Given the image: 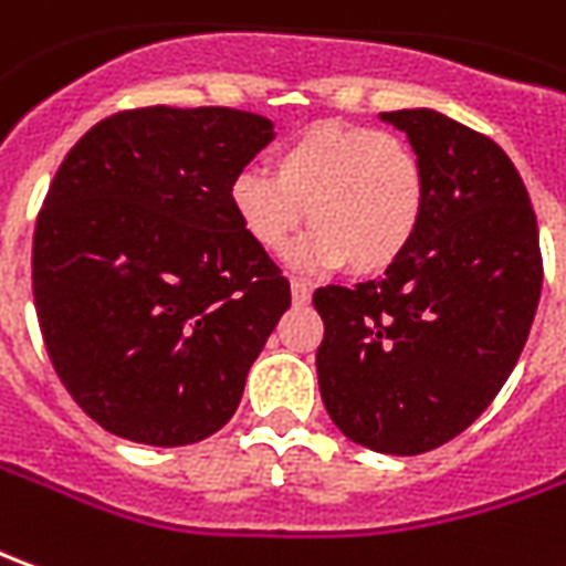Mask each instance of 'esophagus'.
<instances>
[{
  "mask_svg": "<svg viewBox=\"0 0 566 566\" xmlns=\"http://www.w3.org/2000/svg\"><path fill=\"white\" fill-rule=\"evenodd\" d=\"M291 294H294V303H310V296H312L310 282H303V279H291Z\"/></svg>",
  "mask_w": 566,
  "mask_h": 566,
  "instance_id": "obj_1",
  "label": "esophagus"
}]
</instances>
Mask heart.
I'll return each instance as SVG.
<instances>
[{
    "label": "heart",
    "instance_id": "1",
    "mask_svg": "<svg viewBox=\"0 0 566 566\" xmlns=\"http://www.w3.org/2000/svg\"><path fill=\"white\" fill-rule=\"evenodd\" d=\"M426 168L417 149L370 125L315 122L272 153V174L244 168L229 208L266 254L294 242L303 217L315 227L294 251L300 266L382 272L413 244L426 214Z\"/></svg>",
    "mask_w": 566,
    "mask_h": 566
}]
</instances>
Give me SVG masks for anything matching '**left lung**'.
Returning a JSON list of instances; mask_svg holds the SVG:
<instances>
[{"label": "left lung", "instance_id": "left-lung-1", "mask_svg": "<svg viewBox=\"0 0 566 566\" xmlns=\"http://www.w3.org/2000/svg\"><path fill=\"white\" fill-rule=\"evenodd\" d=\"M426 168V214L382 279L312 294L322 401L361 448L413 457L448 444L515 370L543 291L531 196L484 134L434 109L379 113Z\"/></svg>", "mask_w": 566, "mask_h": 566}]
</instances>
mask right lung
Wrapping results in <instances>:
<instances>
[{"instance_id":"right-lung-1","label":"right lung","mask_w":566,"mask_h":566,"mask_svg":"<svg viewBox=\"0 0 566 566\" xmlns=\"http://www.w3.org/2000/svg\"><path fill=\"white\" fill-rule=\"evenodd\" d=\"M272 122L229 106L104 118L51 180L33 296L57 377L106 432L180 448L223 429L291 306L239 227L229 184Z\"/></svg>"}]
</instances>
